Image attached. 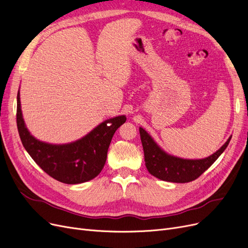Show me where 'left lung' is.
Instances as JSON below:
<instances>
[{
  "label": "left lung",
  "instance_id": "obj_1",
  "mask_svg": "<svg viewBox=\"0 0 248 248\" xmlns=\"http://www.w3.org/2000/svg\"><path fill=\"white\" fill-rule=\"evenodd\" d=\"M140 134L148 171L163 181L174 183H187L198 179L222 154L232 139L230 137L219 150L206 158L184 159L164 152L141 127H140Z\"/></svg>",
  "mask_w": 248,
  "mask_h": 248
}]
</instances>
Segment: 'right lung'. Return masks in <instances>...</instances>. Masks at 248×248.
<instances>
[{
	"label": "right lung",
	"mask_w": 248,
	"mask_h": 248,
	"mask_svg": "<svg viewBox=\"0 0 248 248\" xmlns=\"http://www.w3.org/2000/svg\"><path fill=\"white\" fill-rule=\"evenodd\" d=\"M125 121V116H118L106 120L80 140L63 145L47 144L36 140L28 130L17 93L16 123L22 145L47 175L65 184L84 183L100 174L110 140Z\"/></svg>",
	"instance_id": "obj_1"
}]
</instances>
